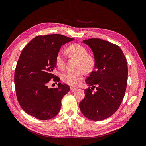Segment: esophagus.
Instances as JSON below:
<instances>
[{
  "mask_svg": "<svg viewBox=\"0 0 146 146\" xmlns=\"http://www.w3.org/2000/svg\"><path fill=\"white\" fill-rule=\"evenodd\" d=\"M76 90H77L76 88H73V87H70V91H71L72 92H74V91H75Z\"/></svg>",
  "mask_w": 146,
  "mask_h": 146,
  "instance_id": "34e87169",
  "label": "esophagus"
}]
</instances>
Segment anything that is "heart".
Masks as SVG:
<instances>
[{
    "mask_svg": "<svg viewBox=\"0 0 146 146\" xmlns=\"http://www.w3.org/2000/svg\"><path fill=\"white\" fill-rule=\"evenodd\" d=\"M67 52L72 56L79 61L78 68H82L86 71L90 70L94 66L95 61L92 56L88 55L86 49L78 43L70 45L67 49ZM56 62L58 67L63 69L66 64L65 55L60 51L56 57ZM83 69H79L74 71H67L62 73L61 79L65 83L72 86H77L83 80L85 76V72Z\"/></svg>",
    "mask_w": 146,
    "mask_h": 146,
    "instance_id": "obj_1",
    "label": "heart"
}]
</instances>
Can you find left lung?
Returning a JSON list of instances; mask_svg holds the SVG:
<instances>
[{
	"mask_svg": "<svg viewBox=\"0 0 146 146\" xmlns=\"http://www.w3.org/2000/svg\"><path fill=\"white\" fill-rule=\"evenodd\" d=\"M94 54V71L86 83L85 97L79 103L82 114L92 120H103L115 113L124 97L128 80L126 59L120 47L100 39L83 40ZM97 85L96 91L92 92Z\"/></svg>",
	"mask_w": 146,
	"mask_h": 146,
	"instance_id": "obj_1",
	"label": "left lung"
}]
</instances>
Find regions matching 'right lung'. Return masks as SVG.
I'll return each instance as SVG.
<instances>
[{"label": "right lung", "mask_w": 146, "mask_h": 146, "mask_svg": "<svg viewBox=\"0 0 146 146\" xmlns=\"http://www.w3.org/2000/svg\"><path fill=\"white\" fill-rule=\"evenodd\" d=\"M74 39L59 34L38 36L24 47L17 62L14 82L21 108L28 115L42 120L54 117L59 113L61 100L69 91L66 84L48 86L50 79L59 81L53 73L56 57L61 46Z\"/></svg>", "instance_id": "1"}]
</instances>
